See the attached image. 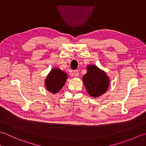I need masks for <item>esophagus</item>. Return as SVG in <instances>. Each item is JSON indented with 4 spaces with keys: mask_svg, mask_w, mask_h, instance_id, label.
I'll return each mask as SVG.
<instances>
[{
    "mask_svg": "<svg viewBox=\"0 0 146 146\" xmlns=\"http://www.w3.org/2000/svg\"><path fill=\"white\" fill-rule=\"evenodd\" d=\"M71 75L72 76H75V77H78L79 76V71L78 70H75V71H73L72 72H71Z\"/></svg>",
    "mask_w": 146,
    "mask_h": 146,
    "instance_id": "obj_1",
    "label": "esophagus"
}]
</instances>
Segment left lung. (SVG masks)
Here are the masks:
<instances>
[{"mask_svg":"<svg viewBox=\"0 0 146 146\" xmlns=\"http://www.w3.org/2000/svg\"><path fill=\"white\" fill-rule=\"evenodd\" d=\"M86 71L87 72L82 78L86 91L92 97H100L109 87V77L105 71L94 64H88Z\"/></svg>","mask_w":146,"mask_h":146,"instance_id":"obj_1","label":"left lung"}]
</instances>
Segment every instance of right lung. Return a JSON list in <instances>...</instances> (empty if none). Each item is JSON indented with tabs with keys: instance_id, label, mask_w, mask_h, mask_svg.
<instances>
[{
	"instance_id": "add662e5",
	"label": "right lung",
	"mask_w": 146,
	"mask_h": 146,
	"mask_svg": "<svg viewBox=\"0 0 146 146\" xmlns=\"http://www.w3.org/2000/svg\"><path fill=\"white\" fill-rule=\"evenodd\" d=\"M68 78L67 73L58 68H52L44 80L47 90L52 94H56L63 87Z\"/></svg>"
}]
</instances>
